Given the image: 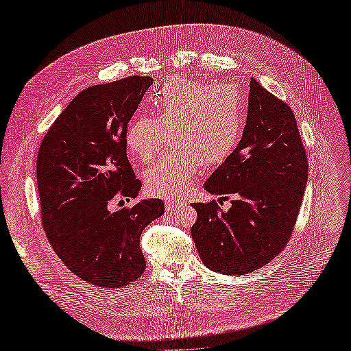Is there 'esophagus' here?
<instances>
[{"label":"esophagus","mask_w":351,"mask_h":351,"mask_svg":"<svg viewBox=\"0 0 351 351\" xmlns=\"http://www.w3.org/2000/svg\"><path fill=\"white\" fill-rule=\"evenodd\" d=\"M182 202L180 200H174V199H169V200H167L165 202V209L168 210V212H174V210H177L178 208H182Z\"/></svg>","instance_id":"esophagus-1"}]
</instances>
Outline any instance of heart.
<instances>
[{
	"label": "heart",
	"mask_w": 351,
	"mask_h": 351,
	"mask_svg": "<svg viewBox=\"0 0 351 351\" xmlns=\"http://www.w3.org/2000/svg\"><path fill=\"white\" fill-rule=\"evenodd\" d=\"M154 119L136 115L129 123L124 143L137 162L156 156L168 134L176 147L146 169L147 193L178 197L193 183L199 168L219 164L240 141L246 105L240 90L230 83H208L183 76L168 77L149 98Z\"/></svg>",
	"instance_id": "heart-1"
}]
</instances>
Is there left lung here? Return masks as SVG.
Segmentation results:
<instances>
[{"label": "left lung", "mask_w": 351, "mask_h": 351, "mask_svg": "<svg viewBox=\"0 0 351 351\" xmlns=\"http://www.w3.org/2000/svg\"><path fill=\"white\" fill-rule=\"evenodd\" d=\"M247 120L232 154L204 187L222 200L195 204L192 237L212 271L244 275L269 263L290 240L309 174L307 155L291 108L250 80Z\"/></svg>", "instance_id": "obj_1"}]
</instances>
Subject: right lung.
Masks as SVG:
<instances>
[{"label":"right lung","instance_id":"add662e5","mask_svg":"<svg viewBox=\"0 0 351 351\" xmlns=\"http://www.w3.org/2000/svg\"><path fill=\"white\" fill-rule=\"evenodd\" d=\"M152 77L130 76L82 90L40 143L36 178L48 241L79 278L120 289L146 268L141 234L164 214L161 199L110 210L134 199L142 183L127 158L124 134Z\"/></svg>","mask_w":351,"mask_h":351}]
</instances>
